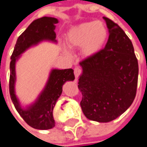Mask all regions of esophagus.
<instances>
[{
  "label": "esophagus",
  "instance_id": "34e87169",
  "mask_svg": "<svg viewBox=\"0 0 147 147\" xmlns=\"http://www.w3.org/2000/svg\"><path fill=\"white\" fill-rule=\"evenodd\" d=\"M81 73H82V69H81V68L76 67V68L74 69V75H75L76 78H77V77L81 75Z\"/></svg>",
  "mask_w": 147,
  "mask_h": 147
}]
</instances>
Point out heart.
<instances>
[{
  "label": "heart",
  "instance_id": "heart-1",
  "mask_svg": "<svg viewBox=\"0 0 147 147\" xmlns=\"http://www.w3.org/2000/svg\"><path fill=\"white\" fill-rule=\"evenodd\" d=\"M108 31L101 22H84L68 30L65 40L70 47H81L86 56H93L102 49Z\"/></svg>",
  "mask_w": 147,
  "mask_h": 147
}]
</instances>
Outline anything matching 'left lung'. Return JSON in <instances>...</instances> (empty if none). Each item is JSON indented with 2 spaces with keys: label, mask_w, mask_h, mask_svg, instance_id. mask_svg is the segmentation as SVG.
Instances as JSON below:
<instances>
[{
  "label": "left lung",
  "mask_w": 147,
  "mask_h": 147,
  "mask_svg": "<svg viewBox=\"0 0 147 147\" xmlns=\"http://www.w3.org/2000/svg\"><path fill=\"white\" fill-rule=\"evenodd\" d=\"M109 37L104 49L80 62L78 88L86 118L109 122L130 107L136 94L138 61L131 40L117 23L103 17Z\"/></svg>",
  "instance_id": "obj_1"
}]
</instances>
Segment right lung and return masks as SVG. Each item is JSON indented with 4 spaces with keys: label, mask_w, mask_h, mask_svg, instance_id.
Masks as SVG:
<instances>
[{
    "label": "right lung",
    "mask_w": 147,
    "mask_h": 147,
    "mask_svg": "<svg viewBox=\"0 0 147 147\" xmlns=\"http://www.w3.org/2000/svg\"><path fill=\"white\" fill-rule=\"evenodd\" d=\"M58 20L54 17L44 16L35 20L30 24L22 35L18 37L11 56L9 90L14 106L28 125L38 130H48L55 126L53 109L62 92V86L65 82L75 79L72 69L51 70L48 82L39 97L30 107L23 109L15 94L16 83V61L22 53L28 48L38 44L42 40L56 42L55 32Z\"/></svg>",
    "instance_id": "1"
}]
</instances>
